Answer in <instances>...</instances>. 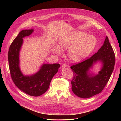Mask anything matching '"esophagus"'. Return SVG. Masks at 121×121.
<instances>
[{"label":"esophagus","mask_w":121,"mask_h":121,"mask_svg":"<svg viewBox=\"0 0 121 121\" xmlns=\"http://www.w3.org/2000/svg\"><path fill=\"white\" fill-rule=\"evenodd\" d=\"M66 66H67V65L66 64H65V63L62 64V67L63 68H66Z\"/></svg>","instance_id":"34e87169"}]
</instances>
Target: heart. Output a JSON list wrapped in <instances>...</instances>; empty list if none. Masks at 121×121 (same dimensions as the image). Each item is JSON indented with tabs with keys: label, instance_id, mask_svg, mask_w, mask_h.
<instances>
[{
	"label": "heart",
	"instance_id": "b5f03b06",
	"mask_svg": "<svg viewBox=\"0 0 121 121\" xmlns=\"http://www.w3.org/2000/svg\"><path fill=\"white\" fill-rule=\"evenodd\" d=\"M96 44V38L89 34L80 31H74L61 37L58 45L54 46L53 52L60 55L61 50L68 49V56L74 62H78L87 57L94 49Z\"/></svg>",
	"mask_w": 121,
	"mask_h": 121
}]
</instances>
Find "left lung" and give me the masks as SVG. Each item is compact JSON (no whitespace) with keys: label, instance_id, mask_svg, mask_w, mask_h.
Wrapping results in <instances>:
<instances>
[{"label":"left lung","instance_id":"8db88e82","mask_svg":"<svg viewBox=\"0 0 121 121\" xmlns=\"http://www.w3.org/2000/svg\"><path fill=\"white\" fill-rule=\"evenodd\" d=\"M98 60L103 64L101 70L96 76L89 75V68ZM115 62L114 52L106 36L103 45L96 53L90 58L71 66L73 73L71 84L74 93L80 98H88L100 93L110 79Z\"/></svg>","mask_w":121,"mask_h":121}]
</instances>
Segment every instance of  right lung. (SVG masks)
<instances>
[{
	"label": "right lung",
	"mask_w": 121,
	"mask_h": 121,
	"mask_svg": "<svg viewBox=\"0 0 121 121\" xmlns=\"http://www.w3.org/2000/svg\"><path fill=\"white\" fill-rule=\"evenodd\" d=\"M33 30H22L11 43L9 50L8 60L13 82L20 90L31 96L37 97L45 93L51 81L56 74L59 64H43L40 70L30 76H24L19 67V52L23 38L30 35Z\"/></svg>",
	"instance_id": "obj_1"
}]
</instances>
